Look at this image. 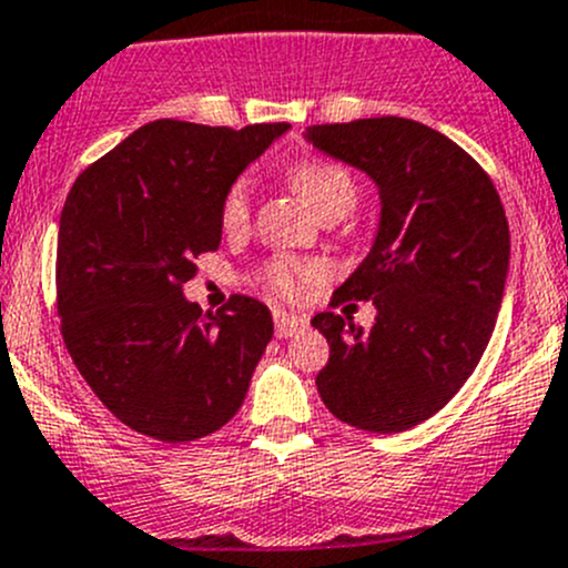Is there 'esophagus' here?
I'll return each mask as SVG.
<instances>
[{
  "mask_svg": "<svg viewBox=\"0 0 568 568\" xmlns=\"http://www.w3.org/2000/svg\"><path fill=\"white\" fill-rule=\"evenodd\" d=\"M304 326H306L304 317L287 315V312H275V337L278 339H290L293 334H298Z\"/></svg>",
  "mask_w": 568,
  "mask_h": 568,
  "instance_id": "1",
  "label": "esophagus"
}]
</instances>
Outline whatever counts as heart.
<instances>
[{"label": "heart", "mask_w": 568, "mask_h": 568, "mask_svg": "<svg viewBox=\"0 0 568 568\" xmlns=\"http://www.w3.org/2000/svg\"><path fill=\"white\" fill-rule=\"evenodd\" d=\"M295 192L301 194L306 206L317 217H332V214H348L356 203V181L343 164H334L326 159H306L290 170ZM251 217V200H247V183L240 181L229 189L220 209V223L229 234H240ZM315 275L310 264L293 262V258H275L267 267V284L281 295H293L301 284Z\"/></svg>", "instance_id": "obj_1"}]
</instances>
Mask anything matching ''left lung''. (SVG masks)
Masks as SVG:
<instances>
[{"mask_svg": "<svg viewBox=\"0 0 568 568\" xmlns=\"http://www.w3.org/2000/svg\"><path fill=\"white\" fill-rule=\"evenodd\" d=\"M306 142L365 172L379 225L334 301H374L365 332L321 312L328 339L317 393L368 432H404L452 402L494 334L510 270L505 209L483 166L452 139L402 116L312 125Z\"/></svg>", "mask_w": 568, "mask_h": 568, "instance_id": "8db88e82", "label": "left lung"}]
</instances>
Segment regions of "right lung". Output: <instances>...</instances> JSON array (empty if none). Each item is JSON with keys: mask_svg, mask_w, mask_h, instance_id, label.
<instances>
[{"mask_svg": "<svg viewBox=\"0 0 568 568\" xmlns=\"http://www.w3.org/2000/svg\"><path fill=\"white\" fill-rule=\"evenodd\" d=\"M287 131L159 119L74 181L58 229L63 343L131 429L197 440L245 402L273 315L247 295L203 312L181 287L197 273L194 258L220 247L229 189Z\"/></svg>", "mask_w": 568, "mask_h": 568, "instance_id": "obj_1", "label": "right lung"}]
</instances>
